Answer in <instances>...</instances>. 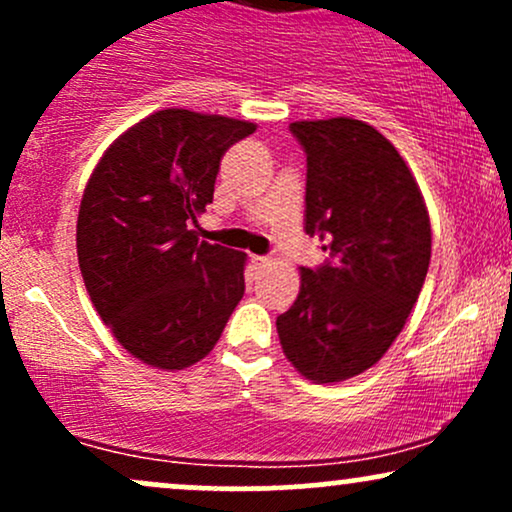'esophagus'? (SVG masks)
I'll return each mask as SVG.
<instances>
[{
  "label": "esophagus",
  "mask_w": 512,
  "mask_h": 512,
  "mask_svg": "<svg viewBox=\"0 0 512 512\" xmlns=\"http://www.w3.org/2000/svg\"><path fill=\"white\" fill-rule=\"evenodd\" d=\"M252 264H255V269H264L269 264V257L264 255H252Z\"/></svg>",
  "instance_id": "34e87169"
}]
</instances>
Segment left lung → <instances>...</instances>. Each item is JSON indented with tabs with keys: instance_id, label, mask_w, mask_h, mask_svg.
<instances>
[{
	"instance_id": "left-lung-1",
	"label": "left lung",
	"mask_w": 512,
	"mask_h": 512,
	"mask_svg": "<svg viewBox=\"0 0 512 512\" xmlns=\"http://www.w3.org/2000/svg\"><path fill=\"white\" fill-rule=\"evenodd\" d=\"M289 129L308 158L305 233L330 260L301 269L276 332L298 373L339 383L378 363L402 332L431 262V221L407 163L375 127L332 117Z\"/></svg>"
}]
</instances>
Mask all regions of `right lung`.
Segmentation results:
<instances>
[{
  "label": "right lung",
  "mask_w": 512,
  "mask_h": 512,
  "mask_svg": "<svg viewBox=\"0 0 512 512\" xmlns=\"http://www.w3.org/2000/svg\"><path fill=\"white\" fill-rule=\"evenodd\" d=\"M252 122L168 108L129 127L91 173L76 221L88 296L139 361L182 370L204 358L245 293V252L199 240L228 146Z\"/></svg>",
  "instance_id": "1"
}]
</instances>
